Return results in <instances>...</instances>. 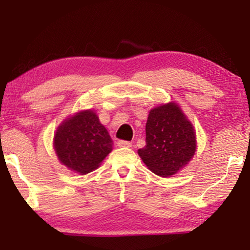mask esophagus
<instances>
[{
    "mask_svg": "<svg viewBox=\"0 0 250 250\" xmlns=\"http://www.w3.org/2000/svg\"><path fill=\"white\" fill-rule=\"evenodd\" d=\"M117 146H125V148H129V146H132V142L124 141V140H119V141L117 142Z\"/></svg>",
    "mask_w": 250,
    "mask_h": 250,
    "instance_id": "34e87169",
    "label": "esophagus"
}]
</instances>
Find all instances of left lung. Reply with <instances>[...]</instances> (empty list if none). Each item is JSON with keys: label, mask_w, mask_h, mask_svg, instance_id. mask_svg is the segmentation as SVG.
<instances>
[{"label": "left lung", "mask_w": 250, "mask_h": 250, "mask_svg": "<svg viewBox=\"0 0 250 250\" xmlns=\"http://www.w3.org/2000/svg\"><path fill=\"white\" fill-rule=\"evenodd\" d=\"M139 155L159 176H170L186 166L196 152L193 126L175 104L150 111L146 125V146Z\"/></svg>", "instance_id": "1"}]
</instances>
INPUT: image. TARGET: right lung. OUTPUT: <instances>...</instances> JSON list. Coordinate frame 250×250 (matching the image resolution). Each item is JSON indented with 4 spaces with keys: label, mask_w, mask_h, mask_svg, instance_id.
<instances>
[{
    "label": "right lung",
    "mask_w": 250,
    "mask_h": 250,
    "mask_svg": "<svg viewBox=\"0 0 250 250\" xmlns=\"http://www.w3.org/2000/svg\"><path fill=\"white\" fill-rule=\"evenodd\" d=\"M112 141L93 111L78 112L57 129L54 150L68 168L87 174L98 168L111 151Z\"/></svg>",
    "instance_id": "add662e5"
}]
</instances>
